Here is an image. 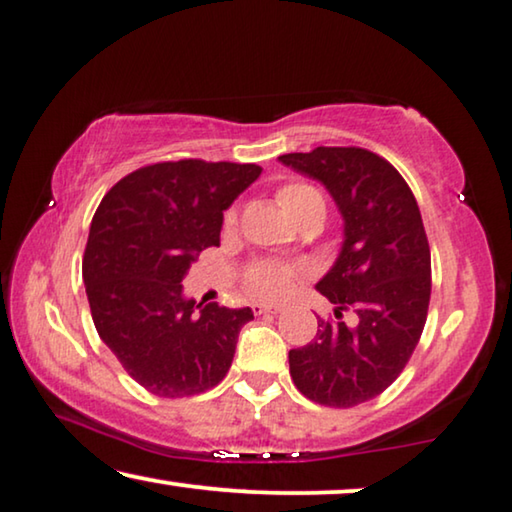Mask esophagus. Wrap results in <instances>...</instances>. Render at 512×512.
<instances>
[{"label": "esophagus", "instance_id": "34e87169", "mask_svg": "<svg viewBox=\"0 0 512 512\" xmlns=\"http://www.w3.org/2000/svg\"><path fill=\"white\" fill-rule=\"evenodd\" d=\"M251 309H254V314H256V316H263V314H277V311H281L279 307L268 305V302H254V305H251Z\"/></svg>", "mask_w": 512, "mask_h": 512}]
</instances>
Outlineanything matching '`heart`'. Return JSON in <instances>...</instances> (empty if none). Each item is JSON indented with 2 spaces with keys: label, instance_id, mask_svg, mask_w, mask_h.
I'll return each mask as SVG.
<instances>
[{
  "label": "heart",
  "instance_id": "b5f03b06",
  "mask_svg": "<svg viewBox=\"0 0 512 512\" xmlns=\"http://www.w3.org/2000/svg\"><path fill=\"white\" fill-rule=\"evenodd\" d=\"M277 196V203L284 207V210L291 214V217L298 221L309 205L323 203L321 194L314 187H309L305 182H286L274 191ZM235 221V210L226 212V224L231 226ZM302 274L298 265L288 263H274V261H258L251 263L242 274L244 286L251 295L256 298H268V300H279L291 291L295 281Z\"/></svg>",
  "mask_w": 512,
  "mask_h": 512
}]
</instances>
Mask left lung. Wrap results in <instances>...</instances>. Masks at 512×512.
<instances>
[{
  "label": "left lung",
  "mask_w": 512,
  "mask_h": 512,
  "mask_svg": "<svg viewBox=\"0 0 512 512\" xmlns=\"http://www.w3.org/2000/svg\"><path fill=\"white\" fill-rule=\"evenodd\" d=\"M279 161L321 180L344 217L342 254L316 284L335 318H318L316 337L288 351L291 379L311 402L351 409L395 383L420 342L432 295L425 226L409 184L379 154L316 147Z\"/></svg>",
  "instance_id": "8db88e82"
}]
</instances>
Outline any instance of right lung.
<instances>
[{
	"label": "right lung",
	"mask_w": 512,
	"mask_h": 512,
	"mask_svg": "<svg viewBox=\"0 0 512 512\" xmlns=\"http://www.w3.org/2000/svg\"><path fill=\"white\" fill-rule=\"evenodd\" d=\"M258 175L256 164L159 161L122 177L96 207L83 256L92 321L152 395H201L231 369L254 314L184 300L182 277L198 251L217 247L224 210Z\"/></svg>",
	"instance_id": "1"
}]
</instances>
